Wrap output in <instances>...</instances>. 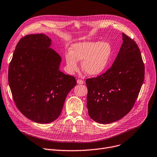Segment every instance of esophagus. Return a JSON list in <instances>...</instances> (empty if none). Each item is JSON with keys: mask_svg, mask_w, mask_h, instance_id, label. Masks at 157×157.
I'll list each match as a JSON object with an SVG mask.
<instances>
[{"mask_svg": "<svg viewBox=\"0 0 157 157\" xmlns=\"http://www.w3.org/2000/svg\"><path fill=\"white\" fill-rule=\"evenodd\" d=\"M77 83L79 84V85H82V84L84 83V81L81 80V79H78L77 80Z\"/></svg>", "mask_w": 157, "mask_h": 157, "instance_id": "esophagus-1", "label": "esophagus"}]
</instances>
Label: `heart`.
Returning a JSON list of instances; mask_svg holds the SVG:
<instances>
[{
    "instance_id": "obj_1",
    "label": "heart",
    "mask_w": 157,
    "mask_h": 157,
    "mask_svg": "<svg viewBox=\"0 0 157 157\" xmlns=\"http://www.w3.org/2000/svg\"><path fill=\"white\" fill-rule=\"evenodd\" d=\"M111 54L109 43L99 41H84L72 44L65 55L67 69L74 72L78 69V62L87 75L95 76L101 74L108 65Z\"/></svg>"
}]
</instances>
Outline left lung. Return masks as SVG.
Here are the masks:
<instances>
[{
    "instance_id": "8db88e82",
    "label": "left lung",
    "mask_w": 157,
    "mask_h": 157,
    "mask_svg": "<svg viewBox=\"0 0 157 157\" xmlns=\"http://www.w3.org/2000/svg\"><path fill=\"white\" fill-rule=\"evenodd\" d=\"M122 37L111 67L101 76L86 80L88 114L102 124L119 120L130 111L144 79V65L138 46L123 33Z\"/></svg>"
}]
</instances>
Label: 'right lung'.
<instances>
[{
  "mask_svg": "<svg viewBox=\"0 0 157 157\" xmlns=\"http://www.w3.org/2000/svg\"><path fill=\"white\" fill-rule=\"evenodd\" d=\"M44 34L21 38L8 72L14 101L20 112L38 123H49L61 114L65 98L76 85L75 78L60 71L62 58Z\"/></svg>",
  "mask_w": 157,
  "mask_h": 157,
  "instance_id": "add662e5",
  "label": "right lung"
}]
</instances>
